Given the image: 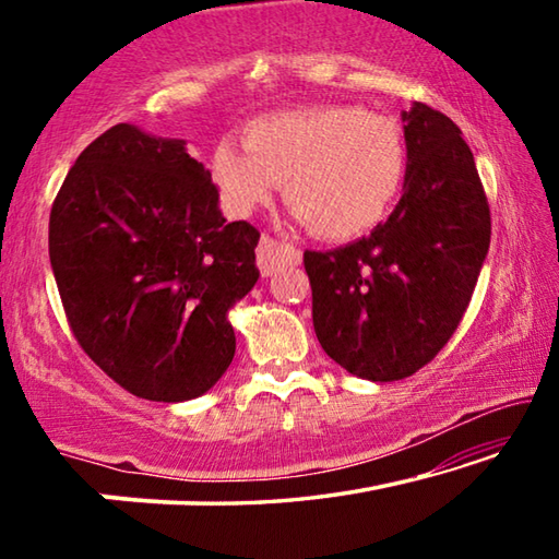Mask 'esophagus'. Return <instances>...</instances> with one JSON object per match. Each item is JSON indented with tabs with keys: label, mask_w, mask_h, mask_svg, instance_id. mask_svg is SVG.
Wrapping results in <instances>:
<instances>
[{
	"label": "esophagus",
	"mask_w": 559,
	"mask_h": 559,
	"mask_svg": "<svg viewBox=\"0 0 559 559\" xmlns=\"http://www.w3.org/2000/svg\"><path fill=\"white\" fill-rule=\"evenodd\" d=\"M257 263L263 276H273L283 266H298L300 263V249L293 243L276 241L271 236H263L257 249Z\"/></svg>",
	"instance_id": "obj_1"
}]
</instances>
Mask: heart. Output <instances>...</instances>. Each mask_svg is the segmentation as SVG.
<instances>
[{"instance_id": "heart-1", "label": "heart", "mask_w": 559, "mask_h": 559, "mask_svg": "<svg viewBox=\"0 0 559 559\" xmlns=\"http://www.w3.org/2000/svg\"><path fill=\"white\" fill-rule=\"evenodd\" d=\"M241 153L216 143L212 177L234 214L271 204L286 185L293 214L320 239L349 241L380 226L400 200L409 150L400 122L359 106H302L243 128Z\"/></svg>"}]
</instances>
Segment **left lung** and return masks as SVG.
Masks as SVG:
<instances>
[{
    "label": "left lung",
    "mask_w": 559,
    "mask_h": 559,
    "mask_svg": "<svg viewBox=\"0 0 559 559\" xmlns=\"http://www.w3.org/2000/svg\"><path fill=\"white\" fill-rule=\"evenodd\" d=\"M402 120L409 169L390 219L333 251H306L318 343L362 380L429 365L456 333L490 243V210L456 122L427 103Z\"/></svg>",
    "instance_id": "left-lung-1"
}]
</instances>
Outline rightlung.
Returning a JSON list of instances; mask_svg holds the SVG:
<instances>
[{"mask_svg":"<svg viewBox=\"0 0 559 559\" xmlns=\"http://www.w3.org/2000/svg\"><path fill=\"white\" fill-rule=\"evenodd\" d=\"M259 236L226 224L182 140L112 126L75 159L49 216L73 337L140 400H194L234 359L229 308L259 281Z\"/></svg>","mask_w":559,"mask_h":559,"instance_id":"add662e5","label":"right lung"}]
</instances>
